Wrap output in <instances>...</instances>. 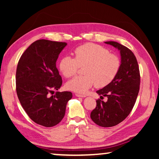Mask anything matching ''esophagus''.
<instances>
[{
    "instance_id": "1",
    "label": "esophagus",
    "mask_w": 159,
    "mask_h": 159,
    "mask_svg": "<svg viewBox=\"0 0 159 159\" xmlns=\"http://www.w3.org/2000/svg\"><path fill=\"white\" fill-rule=\"evenodd\" d=\"M75 95L76 97H79V98H85V95H80V94H75Z\"/></svg>"
}]
</instances>
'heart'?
<instances>
[{"instance_id": "heart-1", "label": "heart", "mask_w": 159, "mask_h": 159, "mask_svg": "<svg viewBox=\"0 0 159 159\" xmlns=\"http://www.w3.org/2000/svg\"><path fill=\"white\" fill-rule=\"evenodd\" d=\"M74 54V58L66 56L59 62L60 71L66 78L74 76L79 66H84L85 75L74 77L66 83V88L69 90L83 94L94 84L97 88L105 87L119 71L120 61L118 56L99 45L88 43L76 48Z\"/></svg>"}]
</instances>
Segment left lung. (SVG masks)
Here are the masks:
<instances>
[{
    "label": "left lung",
    "mask_w": 159,
    "mask_h": 159,
    "mask_svg": "<svg viewBox=\"0 0 159 159\" xmlns=\"http://www.w3.org/2000/svg\"><path fill=\"white\" fill-rule=\"evenodd\" d=\"M104 43L120 51V66L115 79L97 91L100 98L108 99L107 102L96 101L90 118L97 125L108 128L118 125L130 114L138 95L140 75L138 61L130 49L115 41Z\"/></svg>",
    "instance_id": "1"
}]
</instances>
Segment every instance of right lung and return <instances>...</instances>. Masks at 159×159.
Returning <instances> with one entry per match:
<instances>
[{
  "label": "right lung",
  "instance_id": "obj_1",
  "mask_svg": "<svg viewBox=\"0 0 159 159\" xmlns=\"http://www.w3.org/2000/svg\"><path fill=\"white\" fill-rule=\"evenodd\" d=\"M67 43L41 39L29 45L19 60L16 90L20 103L31 119L45 127L58 124L65 115L71 92H56L62 80L56 61Z\"/></svg>",
  "mask_w": 159,
  "mask_h": 159
}]
</instances>
